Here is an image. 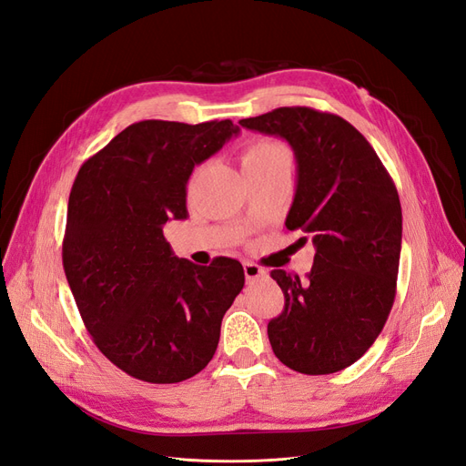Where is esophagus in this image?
<instances>
[{
	"label": "esophagus",
	"instance_id": "obj_1",
	"mask_svg": "<svg viewBox=\"0 0 466 466\" xmlns=\"http://www.w3.org/2000/svg\"><path fill=\"white\" fill-rule=\"evenodd\" d=\"M243 270H245L247 281H257V279L266 278V270H264V268H260L258 264L245 262V264H243Z\"/></svg>",
	"mask_w": 466,
	"mask_h": 466
}]
</instances>
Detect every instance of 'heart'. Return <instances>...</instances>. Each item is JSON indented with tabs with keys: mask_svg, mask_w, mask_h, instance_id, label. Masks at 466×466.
Returning <instances> with one entry per match:
<instances>
[{
	"mask_svg": "<svg viewBox=\"0 0 466 466\" xmlns=\"http://www.w3.org/2000/svg\"><path fill=\"white\" fill-rule=\"evenodd\" d=\"M243 171H262V168H288L291 171V149L276 137H257L245 144L241 151Z\"/></svg>",
	"mask_w": 466,
	"mask_h": 466,
	"instance_id": "obj_1",
	"label": "heart"
}]
</instances>
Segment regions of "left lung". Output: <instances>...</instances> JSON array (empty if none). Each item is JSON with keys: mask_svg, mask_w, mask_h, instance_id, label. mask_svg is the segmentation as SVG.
I'll list each match as a JSON object with an SVG mask.
<instances>
[{"mask_svg": "<svg viewBox=\"0 0 466 466\" xmlns=\"http://www.w3.org/2000/svg\"><path fill=\"white\" fill-rule=\"evenodd\" d=\"M238 124L291 146L298 188L286 228L307 233L317 250L305 279L270 272L286 298L268 322L274 354L305 375L342 371L371 348L397 295V187L368 139L330 112L281 106Z\"/></svg>", "mask_w": 466, "mask_h": 466, "instance_id": "obj_1", "label": "left lung"}]
</instances>
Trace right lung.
Segmentation results:
<instances>
[{
	"mask_svg": "<svg viewBox=\"0 0 466 466\" xmlns=\"http://www.w3.org/2000/svg\"><path fill=\"white\" fill-rule=\"evenodd\" d=\"M238 126L142 120L83 163L69 192L62 262L95 346L146 383H180L214 358L245 286L238 260L177 258L163 225L187 219V182Z\"/></svg>",
	"mask_w": 466,
	"mask_h": 466,
	"instance_id": "add662e5",
	"label": "right lung"
}]
</instances>
